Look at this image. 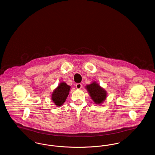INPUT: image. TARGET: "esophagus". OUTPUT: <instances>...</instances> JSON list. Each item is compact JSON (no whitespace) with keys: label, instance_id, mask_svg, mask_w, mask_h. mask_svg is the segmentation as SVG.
<instances>
[{"label":"esophagus","instance_id":"esophagus-1","mask_svg":"<svg viewBox=\"0 0 155 155\" xmlns=\"http://www.w3.org/2000/svg\"><path fill=\"white\" fill-rule=\"evenodd\" d=\"M75 87H76V88L78 89H80L82 88V84L80 83L77 84L76 85H75Z\"/></svg>","mask_w":155,"mask_h":155}]
</instances>
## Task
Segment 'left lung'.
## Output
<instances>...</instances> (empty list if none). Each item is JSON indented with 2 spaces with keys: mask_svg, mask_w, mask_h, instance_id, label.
Masks as SVG:
<instances>
[{
  "mask_svg": "<svg viewBox=\"0 0 155 155\" xmlns=\"http://www.w3.org/2000/svg\"><path fill=\"white\" fill-rule=\"evenodd\" d=\"M89 94L93 101L97 104L103 103L106 99L107 92L102 88L96 81L86 86Z\"/></svg>",
  "mask_w": 155,
  "mask_h": 155,
  "instance_id": "1",
  "label": "left lung"
}]
</instances>
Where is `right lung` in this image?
Here are the masks:
<instances>
[{
  "instance_id": "obj_1",
  "label": "right lung",
  "mask_w": 155,
  "mask_h": 155,
  "mask_svg": "<svg viewBox=\"0 0 155 155\" xmlns=\"http://www.w3.org/2000/svg\"><path fill=\"white\" fill-rule=\"evenodd\" d=\"M70 88V86L68 85L66 83L62 82L53 91L52 94V100L57 106H61L64 103L69 94Z\"/></svg>"
}]
</instances>
